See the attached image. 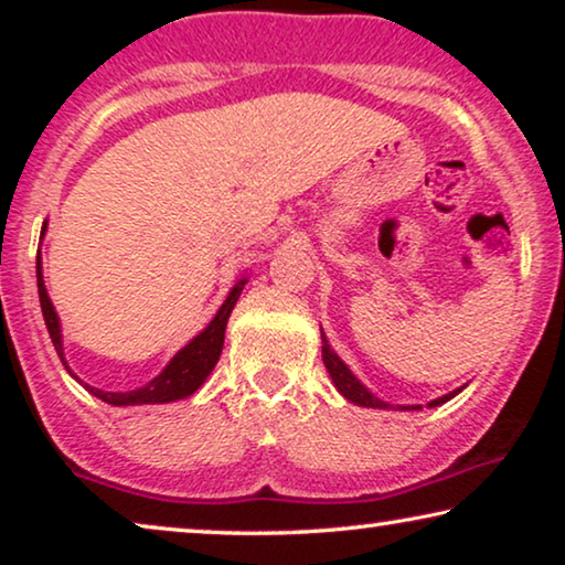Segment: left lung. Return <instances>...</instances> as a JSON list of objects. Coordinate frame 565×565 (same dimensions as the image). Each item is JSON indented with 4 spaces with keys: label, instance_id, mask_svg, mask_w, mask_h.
<instances>
[{
    "label": "left lung",
    "instance_id": "1",
    "mask_svg": "<svg viewBox=\"0 0 565 565\" xmlns=\"http://www.w3.org/2000/svg\"><path fill=\"white\" fill-rule=\"evenodd\" d=\"M321 342H323V347H321V358H323V365H327L329 375H331V381H334V385H337V391L342 393V396H344L347 401H352V404H358V406H370V408H388V404H383L381 398H375L373 393H370V391L365 388V385H362V383L358 381V377H354V375L350 373V367H347L344 362L337 358L334 350H331L329 342H327V337H323V331H321ZM460 391H462V388L452 391V393H447V396L437 398V401H431L429 406H439V404H445V401H450L452 396H458ZM404 408H422V406H404Z\"/></svg>",
    "mask_w": 565,
    "mask_h": 565
}]
</instances>
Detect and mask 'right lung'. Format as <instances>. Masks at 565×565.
<instances>
[{"label": "right lung", "mask_w": 565, "mask_h": 565, "mask_svg": "<svg viewBox=\"0 0 565 565\" xmlns=\"http://www.w3.org/2000/svg\"><path fill=\"white\" fill-rule=\"evenodd\" d=\"M45 231V226H43ZM35 275H38V298H41V308H43V319H45V327H49V334H51V342L56 347L61 362L66 365V358H64V344H61V327H58V316L53 311V303L49 298V292H45V285H43V267H41V252H38V262H35ZM244 282L246 280H238V285H234V290L228 292V298L223 300V306L218 308V313H215V319L207 323V327L200 331V334L192 339V342L180 350L172 358V362L161 370V373L153 377L151 383H146L143 388H136V391H126V393H113V391H99V388H92V385H84L92 396L103 398L105 404H113V406H141V404H169V401H177V398H188L195 393L200 385L207 375H211V370L215 367V362L221 358V350H223V337H226V323H228V316L234 311L238 296H242L244 290ZM68 370V365H66ZM72 373V370H68ZM74 375V373H72ZM76 377V375H74ZM79 381V377H76Z\"/></svg>", "instance_id": "add662e5"}]
</instances>
